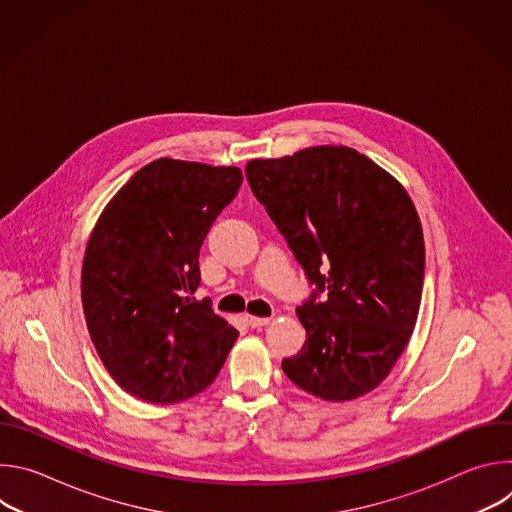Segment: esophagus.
<instances>
[{
  "instance_id": "1",
  "label": "esophagus",
  "mask_w": 512,
  "mask_h": 512,
  "mask_svg": "<svg viewBox=\"0 0 512 512\" xmlns=\"http://www.w3.org/2000/svg\"><path fill=\"white\" fill-rule=\"evenodd\" d=\"M245 322L251 326V328H261V326H267L271 320L269 318H257V316H245Z\"/></svg>"
}]
</instances>
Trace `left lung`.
<instances>
[{"instance_id":"8db88e82","label":"left lung","mask_w":512,"mask_h":512,"mask_svg":"<svg viewBox=\"0 0 512 512\" xmlns=\"http://www.w3.org/2000/svg\"><path fill=\"white\" fill-rule=\"evenodd\" d=\"M255 198L318 291L298 308L302 350L287 379L324 401L379 387L403 354L421 304L425 245L417 210L387 170L346 145L251 160Z\"/></svg>"}]
</instances>
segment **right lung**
Listing matches in <instances>:
<instances>
[{
	"mask_svg": "<svg viewBox=\"0 0 512 512\" xmlns=\"http://www.w3.org/2000/svg\"><path fill=\"white\" fill-rule=\"evenodd\" d=\"M235 166L160 158L107 202L89 237L81 296L91 340L113 381L158 405L204 391L239 332L194 300L198 253L237 194Z\"/></svg>",
	"mask_w": 512,
	"mask_h": 512,
	"instance_id": "obj_1",
	"label": "right lung"
}]
</instances>
